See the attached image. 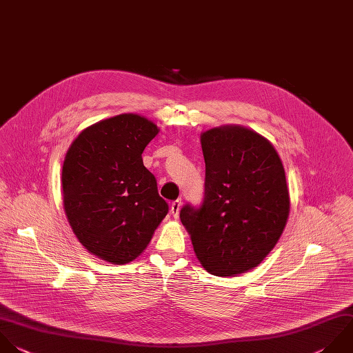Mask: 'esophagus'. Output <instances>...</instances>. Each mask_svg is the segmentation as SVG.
Segmentation results:
<instances>
[{
    "label": "esophagus",
    "mask_w": 353,
    "mask_h": 353,
    "mask_svg": "<svg viewBox=\"0 0 353 353\" xmlns=\"http://www.w3.org/2000/svg\"><path fill=\"white\" fill-rule=\"evenodd\" d=\"M181 205H182V199H176L175 201H172V204H171V214L174 215V218H178Z\"/></svg>",
    "instance_id": "esophagus-1"
}]
</instances>
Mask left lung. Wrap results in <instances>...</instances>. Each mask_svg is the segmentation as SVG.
Returning <instances> with one entry per match:
<instances>
[{"instance_id":"obj_1","label":"left lung","mask_w":353,"mask_h":353,"mask_svg":"<svg viewBox=\"0 0 353 353\" xmlns=\"http://www.w3.org/2000/svg\"><path fill=\"white\" fill-rule=\"evenodd\" d=\"M205 161L204 199L186 204L181 221L197 259L215 276L258 266L287 223L290 196L281 160L252 130L223 125L201 134Z\"/></svg>"}]
</instances>
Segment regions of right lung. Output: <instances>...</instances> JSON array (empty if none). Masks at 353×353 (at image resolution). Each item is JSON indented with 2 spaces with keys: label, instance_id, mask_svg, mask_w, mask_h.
Masks as SVG:
<instances>
[{
  "label": "right lung",
  "instance_id": "add662e5",
  "mask_svg": "<svg viewBox=\"0 0 353 353\" xmlns=\"http://www.w3.org/2000/svg\"><path fill=\"white\" fill-rule=\"evenodd\" d=\"M159 134L150 120L127 113L85 128L70 145L63 168V207L80 243L121 265L148 247L168 204L142 153Z\"/></svg>",
  "mask_w": 353,
  "mask_h": 353
}]
</instances>
